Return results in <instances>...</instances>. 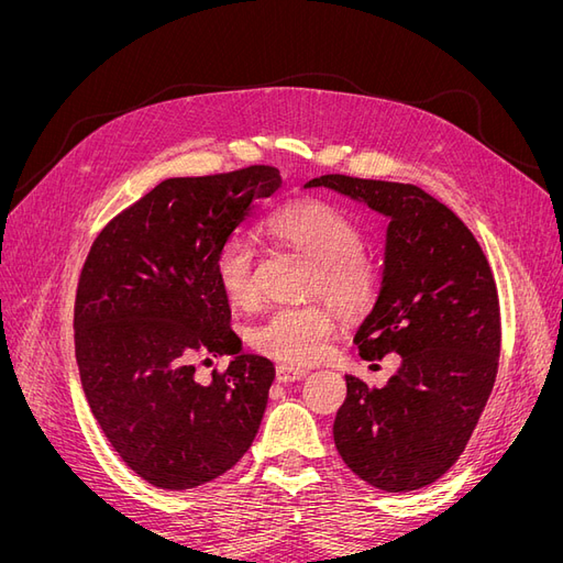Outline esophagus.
Listing matches in <instances>:
<instances>
[{"mask_svg": "<svg viewBox=\"0 0 563 563\" xmlns=\"http://www.w3.org/2000/svg\"><path fill=\"white\" fill-rule=\"evenodd\" d=\"M308 368H300V366H286V364H279L277 366V380L279 383H294V380H300L308 376Z\"/></svg>", "mask_w": 563, "mask_h": 563, "instance_id": "obj_1", "label": "esophagus"}]
</instances>
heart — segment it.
Masks as SVG:
<instances>
[{
    "label": "heart",
    "instance_id": "obj_1",
    "mask_svg": "<svg viewBox=\"0 0 563 563\" xmlns=\"http://www.w3.org/2000/svg\"><path fill=\"white\" fill-rule=\"evenodd\" d=\"M265 230L277 244L314 261L305 294L327 298L345 314H362L376 305L383 267L362 249L364 230L347 211L331 201L305 199L272 213ZM213 272L220 291L234 308H249L255 300L253 251L244 236H230L218 249ZM333 329L335 317L323 305L275 308L249 329V343L269 360L300 366L317 360Z\"/></svg>",
    "mask_w": 563,
    "mask_h": 563
}]
</instances>
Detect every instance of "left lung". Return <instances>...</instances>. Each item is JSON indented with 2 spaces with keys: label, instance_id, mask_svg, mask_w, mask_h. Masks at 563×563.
<instances>
[{
  "label": "left lung",
  "instance_id": "1",
  "mask_svg": "<svg viewBox=\"0 0 563 563\" xmlns=\"http://www.w3.org/2000/svg\"><path fill=\"white\" fill-rule=\"evenodd\" d=\"M389 220L383 288L354 333L362 360L399 354L385 387L345 376L333 439L345 465L387 493L430 486L453 467L498 373L500 305L486 255L449 207L408 183L321 176Z\"/></svg>",
  "mask_w": 563,
  "mask_h": 563
}]
</instances>
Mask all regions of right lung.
Returning a JSON list of instances; mask_svg holds the SVG:
<instances>
[{
  "label": "right lung",
  "mask_w": 563,
  "mask_h": 563,
  "mask_svg": "<svg viewBox=\"0 0 563 563\" xmlns=\"http://www.w3.org/2000/svg\"><path fill=\"white\" fill-rule=\"evenodd\" d=\"M275 166L166 178L96 236L75 300L84 395L119 457L152 486L197 488L240 463L258 434L275 364L242 352L213 258ZM233 356L209 386L194 356Z\"/></svg>",
  "instance_id": "1"
}]
</instances>
